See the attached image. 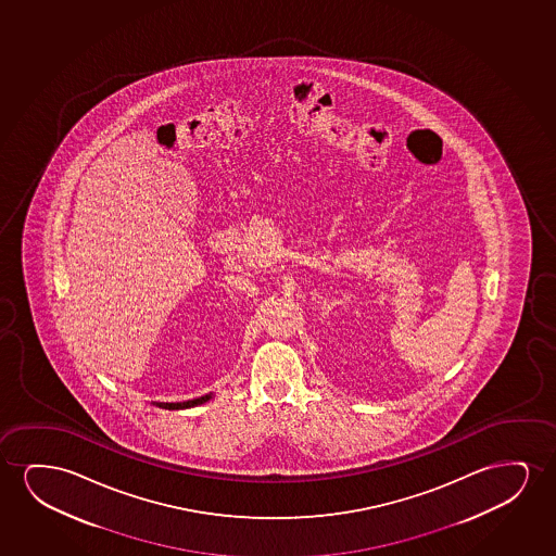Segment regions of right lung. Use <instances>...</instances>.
Wrapping results in <instances>:
<instances>
[{"instance_id":"right-lung-1","label":"right lung","mask_w":556,"mask_h":556,"mask_svg":"<svg viewBox=\"0 0 556 556\" xmlns=\"http://www.w3.org/2000/svg\"><path fill=\"white\" fill-rule=\"evenodd\" d=\"M213 399V393H208V395L199 396V399H191V401H182V403H155L153 401V406H160V408H165V410H186V408H193V406H198V404L206 403V401H211Z\"/></svg>"}]
</instances>
